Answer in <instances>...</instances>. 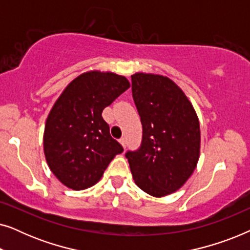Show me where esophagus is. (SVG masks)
<instances>
[{"mask_svg": "<svg viewBox=\"0 0 250 250\" xmlns=\"http://www.w3.org/2000/svg\"><path fill=\"white\" fill-rule=\"evenodd\" d=\"M119 143H121V145H122V146H123V148H126V141H125V139L124 138H123V139H121V140H119Z\"/></svg>", "mask_w": 250, "mask_h": 250, "instance_id": "34e87169", "label": "esophagus"}]
</instances>
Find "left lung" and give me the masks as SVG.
<instances>
[{
	"mask_svg": "<svg viewBox=\"0 0 250 250\" xmlns=\"http://www.w3.org/2000/svg\"><path fill=\"white\" fill-rule=\"evenodd\" d=\"M132 94L141 117L142 143L128 151L129 168L140 189L160 198L184 186L200 156V124L186 93L163 75H132Z\"/></svg>",
	"mask_w": 250,
	"mask_h": 250,
	"instance_id": "1",
	"label": "left lung"
}]
</instances>
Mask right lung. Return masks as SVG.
I'll use <instances>...</instances> for the list:
<instances>
[{"mask_svg":"<svg viewBox=\"0 0 250 250\" xmlns=\"http://www.w3.org/2000/svg\"><path fill=\"white\" fill-rule=\"evenodd\" d=\"M131 86L112 71L88 70L74 78L47 115L43 149L47 166L63 186L97 184L123 146L111 138L102 111Z\"/></svg>","mask_w":250,"mask_h":250,"instance_id":"add662e5","label":"right lung"}]
</instances>
